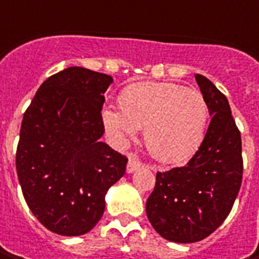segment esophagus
<instances>
[{"instance_id":"esophagus-1","label":"esophagus","mask_w":259,"mask_h":259,"mask_svg":"<svg viewBox=\"0 0 259 259\" xmlns=\"http://www.w3.org/2000/svg\"><path fill=\"white\" fill-rule=\"evenodd\" d=\"M141 167V161L138 160V157L135 154H130V160L126 164V171L128 173H134L135 170H138Z\"/></svg>"}]
</instances>
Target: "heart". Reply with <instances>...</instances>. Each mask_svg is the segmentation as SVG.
<instances>
[{"instance_id":"1","label":"heart","mask_w":259,"mask_h":259,"mask_svg":"<svg viewBox=\"0 0 259 259\" xmlns=\"http://www.w3.org/2000/svg\"><path fill=\"white\" fill-rule=\"evenodd\" d=\"M121 111L105 109L102 121L116 144L144 130V143L155 160L174 164L189 160L203 143L209 106L196 89L177 83L141 82L124 89Z\"/></svg>"}]
</instances>
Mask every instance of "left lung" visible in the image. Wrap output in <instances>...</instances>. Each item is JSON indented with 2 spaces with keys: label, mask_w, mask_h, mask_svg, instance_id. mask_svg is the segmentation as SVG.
Instances as JSON below:
<instances>
[{
  "label": "left lung",
  "mask_w": 259,
  "mask_h": 259,
  "mask_svg": "<svg viewBox=\"0 0 259 259\" xmlns=\"http://www.w3.org/2000/svg\"><path fill=\"white\" fill-rule=\"evenodd\" d=\"M194 77L212 115L203 143L184 167L157 173L145 206L157 234L177 244L202 241L224 224L244 171L241 133L226 96L207 77Z\"/></svg>",
  "instance_id": "obj_1"
}]
</instances>
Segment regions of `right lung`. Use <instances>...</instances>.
<instances>
[{
  "label": "right lung",
  "instance_id": "add662e5",
  "mask_svg": "<svg viewBox=\"0 0 259 259\" xmlns=\"http://www.w3.org/2000/svg\"><path fill=\"white\" fill-rule=\"evenodd\" d=\"M112 82L105 73L67 67L41 83L23 116L18 182L30 210L57 235L94 229L105 194L126 170L128 158L99 140L104 95Z\"/></svg>",
  "mask_w": 259,
  "mask_h": 259
}]
</instances>
